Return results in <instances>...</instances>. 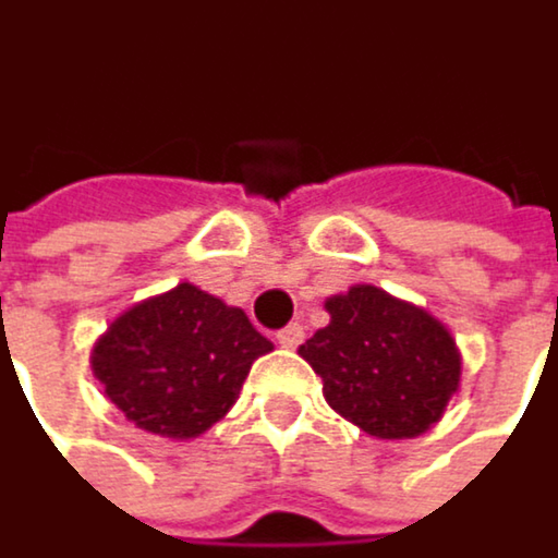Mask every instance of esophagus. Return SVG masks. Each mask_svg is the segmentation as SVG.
Instances as JSON below:
<instances>
[{
  "mask_svg": "<svg viewBox=\"0 0 558 558\" xmlns=\"http://www.w3.org/2000/svg\"><path fill=\"white\" fill-rule=\"evenodd\" d=\"M277 343L288 347V350H298L304 343V327L301 324H288L284 330H277Z\"/></svg>",
  "mask_w": 558,
  "mask_h": 558,
  "instance_id": "obj_1",
  "label": "esophagus"
}]
</instances>
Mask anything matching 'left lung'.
<instances>
[{"label":"left lung","mask_w":558,"mask_h":558,"mask_svg":"<svg viewBox=\"0 0 558 558\" xmlns=\"http://www.w3.org/2000/svg\"><path fill=\"white\" fill-rule=\"evenodd\" d=\"M327 311L330 324L301 347L327 402L373 438L428 432L461 383L451 333L369 284L330 298Z\"/></svg>","instance_id":"1"}]
</instances>
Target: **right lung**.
<instances>
[{
	"mask_svg": "<svg viewBox=\"0 0 558 558\" xmlns=\"http://www.w3.org/2000/svg\"><path fill=\"white\" fill-rule=\"evenodd\" d=\"M270 350L244 311L179 284L130 307L94 347L107 399L143 432L195 438L238 399L257 356Z\"/></svg>",
	"mask_w": 558,
	"mask_h": 558,
	"instance_id": "add662e5",
	"label": "right lung"
}]
</instances>
